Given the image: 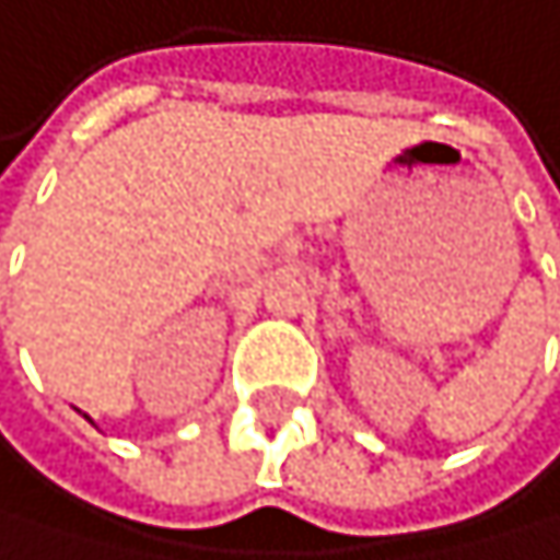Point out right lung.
I'll return each instance as SVG.
<instances>
[{"label": "right lung", "instance_id": "right-lung-1", "mask_svg": "<svg viewBox=\"0 0 560 560\" xmlns=\"http://www.w3.org/2000/svg\"><path fill=\"white\" fill-rule=\"evenodd\" d=\"M84 418H88V415H84ZM88 421H91V418H88Z\"/></svg>", "mask_w": 560, "mask_h": 560}]
</instances>
